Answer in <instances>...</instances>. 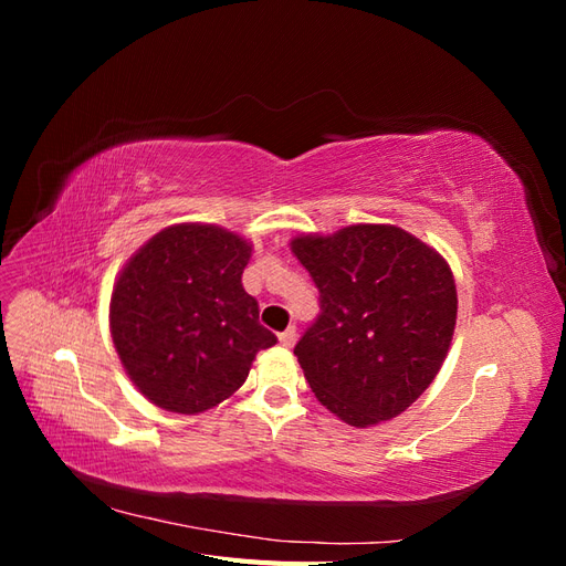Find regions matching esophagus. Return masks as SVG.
I'll use <instances>...</instances> for the list:
<instances>
[{
    "mask_svg": "<svg viewBox=\"0 0 566 566\" xmlns=\"http://www.w3.org/2000/svg\"><path fill=\"white\" fill-rule=\"evenodd\" d=\"M279 339H281L283 347H293L295 342H297V328H295V325H290L287 331H283V333L279 335Z\"/></svg>",
    "mask_w": 566,
    "mask_h": 566,
    "instance_id": "34e87169",
    "label": "esophagus"
}]
</instances>
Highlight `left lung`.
I'll list each match as a JSON object with an SVG mask.
<instances>
[{
    "instance_id": "left-lung-1",
    "label": "left lung",
    "mask_w": 566,
    "mask_h": 566,
    "mask_svg": "<svg viewBox=\"0 0 566 566\" xmlns=\"http://www.w3.org/2000/svg\"><path fill=\"white\" fill-rule=\"evenodd\" d=\"M290 245L318 287L321 314L295 347L316 399L352 427L397 418L449 354L458 314L451 266L389 224L297 235Z\"/></svg>"
}]
</instances>
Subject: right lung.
<instances>
[{
  "instance_id": "right-lung-1",
  "label": "right lung",
  "mask_w": 566,
  "mask_h": 566,
  "mask_svg": "<svg viewBox=\"0 0 566 566\" xmlns=\"http://www.w3.org/2000/svg\"><path fill=\"white\" fill-rule=\"evenodd\" d=\"M252 245L212 224H175L119 271L111 335L132 382L169 413H202L241 387L276 335L241 283Z\"/></svg>"
}]
</instances>
